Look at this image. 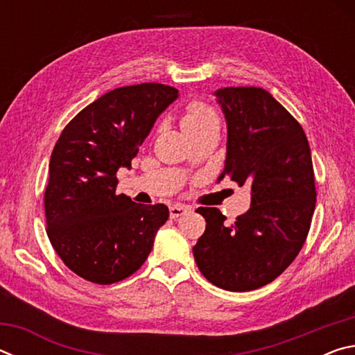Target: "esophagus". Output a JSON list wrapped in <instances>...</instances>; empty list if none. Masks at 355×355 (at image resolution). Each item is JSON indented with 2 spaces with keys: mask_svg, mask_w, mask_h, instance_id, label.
<instances>
[{
  "mask_svg": "<svg viewBox=\"0 0 355 355\" xmlns=\"http://www.w3.org/2000/svg\"><path fill=\"white\" fill-rule=\"evenodd\" d=\"M189 207H184V205H172L171 208H169V213H171V218L172 219H177V218H180V216H183L184 213H188L189 211Z\"/></svg>",
  "mask_w": 355,
  "mask_h": 355,
  "instance_id": "esophagus-1",
  "label": "esophagus"
}]
</instances>
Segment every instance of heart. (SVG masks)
Listing matches in <instances>:
<instances>
[{
  "label": "heart",
  "instance_id": "1",
  "mask_svg": "<svg viewBox=\"0 0 355 355\" xmlns=\"http://www.w3.org/2000/svg\"><path fill=\"white\" fill-rule=\"evenodd\" d=\"M209 122H218V116H216L213 107L202 103V101H191V103L186 106L184 116L182 120L183 130L186 133L205 127Z\"/></svg>",
  "mask_w": 355,
  "mask_h": 355
}]
</instances>
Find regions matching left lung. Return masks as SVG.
Instances as JSON below:
<instances>
[{"label":"left lung","instance_id":"8db88e82","mask_svg":"<svg viewBox=\"0 0 355 355\" xmlns=\"http://www.w3.org/2000/svg\"><path fill=\"white\" fill-rule=\"evenodd\" d=\"M227 122L225 175L250 186V208L233 225L218 208H199L205 233L192 248L200 272L228 291H250L279 277L309 235L316 189L302 127L261 87L214 92Z\"/></svg>","mask_w":355,"mask_h":355}]
</instances>
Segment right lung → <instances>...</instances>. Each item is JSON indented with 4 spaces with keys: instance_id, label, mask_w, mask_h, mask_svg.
<instances>
[{
    "instance_id": "1",
    "label": "right lung",
    "mask_w": 355,
    "mask_h": 355,
    "mask_svg": "<svg viewBox=\"0 0 355 355\" xmlns=\"http://www.w3.org/2000/svg\"><path fill=\"white\" fill-rule=\"evenodd\" d=\"M177 98L175 87L158 83L114 89L78 112L53 148L46 235L65 266L92 284L135 274L169 218L163 203L141 205L116 194V173L130 169L156 119Z\"/></svg>"
}]
</instances>
